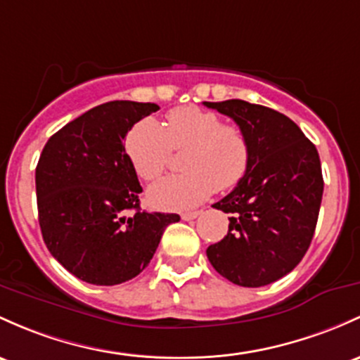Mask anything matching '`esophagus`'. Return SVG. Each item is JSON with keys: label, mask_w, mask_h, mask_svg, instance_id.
<instances>
[{"label": "esophagus", "mask_w": 360, "mask_h": 360, "mask_svg": "<svg viewBox=\"0 0 360 360\" xmlns=\"http://www.w3.org/2000/svg\"><path fill=\"white\" fill-rule=\"evenodd\" d=\"M201 215V212H186V213H183V215H181V219L183 220H193V219H196V217H200Z\"/></svg>", "instance_id": "34e87169"}]
</instances>
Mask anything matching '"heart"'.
<instances>
[{
    "mask_svg": "<svg viewBox=\"0 0 360 360\" xmlns=\"http://www.w3.org/2000/svg\"><path fill=\"white\" fill-rule=\"evenodd\" d=\"M136 176L155 181L171 160L172 150L184 152L183 171L148 189L150 205L159 210H188L215 191H227L250 169L251 145L246 133L212 110L195 105L172 109L165 128L153 117L138 121L124 143Z\"/></svg>",
    "mask_w": 360,
    "mask_h": 360,
    "instance_id": "heart-1",
    "label": "heart"
}]
</instances>
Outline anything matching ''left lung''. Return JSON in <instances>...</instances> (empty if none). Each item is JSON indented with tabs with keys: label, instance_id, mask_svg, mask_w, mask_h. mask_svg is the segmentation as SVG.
I'll return each mask as SVG.
<instances>
[{
	"label": "left lung",
	"instance_id": "left-lung-1",
	"mask_svg": "<svg viewBox=\"0 0 360 360\" xmlns=\"http://www.w3.org/2000/svg\"><path fill=\"white\" fill-rule=\"evenodd\" d=\"M203 104L232 117L251 145L246 176L213 205L231 217L208 262L240 287L268 285L290 274L313 240L325 186L318 150L278 110L240 98Z\"/></svg>",
	"mask_w": 360,
	"mask_h": 360
}]
</instances>
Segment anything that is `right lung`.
I'll return each instance as SVG.
<instances>
[{"label": "right lung", "instance_id": "right-lung-1", "mask_svg": "<svg viewBox=\"0 0 360 360\" xmlns=\"http://www.w3.org/2000/svg\"><path fill=\"white\" fill-rule=\"evenodd\" d=\"M159 110L112 101L86 110L47 140L35 169L39 225L51 255L94 285L135 278L155 255L176 213L140 210L141 186L124 136ZM134 210L133 214L128 211Z\"/></svg>", "mask_w": 360, "mask_h": 360}]
</instances>
